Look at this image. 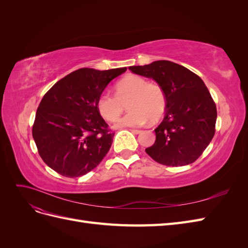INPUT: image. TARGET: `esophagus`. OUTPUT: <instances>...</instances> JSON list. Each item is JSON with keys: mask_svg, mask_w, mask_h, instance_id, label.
Returning a JSON list of instances; mask_svg holds the SVG:
<instances>
[{"mask_svg": "<svg viewBox=\"0 0 248 248\" xmlns=\"http://www.w3.org/2000/svg\"><path fill=\"white\" fill-rule=\"evenodd\" d=\"M130 131L134 134H139V133L141 132V130H140V129H130Z\"/></svg>", "mask_w": 248, "mask_h": 248, "instance_id": "obj_1", "label": "esophagus"}]
</instances>
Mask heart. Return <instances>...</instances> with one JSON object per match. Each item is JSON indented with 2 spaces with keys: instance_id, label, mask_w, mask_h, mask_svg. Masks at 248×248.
I'll return each instance as SVG.
<instances>
[{
  "instance_id": "1",
  "label": "heart",
  "mask_w": 248,
  "mask_h": 248,
  "mask_svg": "<svg viewBox=\"0 0 248 248\" xmlns=\"http://www.w3.org/2000/svg\"><path fill=\"white\" fill-rule=\"evenodd\" d=\"M126 103L129 111L117 120L114 125L117 128L139 127L149 120L158 121L167 108V96L158 84L128 74L116 84L115 95L104 92L98 97L97 108L103 119L112 122L121 115Z\"/></svg>"
}]
</instances>
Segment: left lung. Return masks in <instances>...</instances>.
Listing matches in <instances>:
<instances>
[{"label":"left lung","mask_w":248,"mask_h":248,"mask_svg":"<svg viewBox=\"0 0 248 248\" xmlns=\"http://www.w3.org/2000/svg\"><path fill=\"white\" fill-rule=\"evenodd\" d=\"M129 69L154 79L167 96L166 116L154 130L156 140L146 149L147 154L168 167L196 161L214 137L217 118L216 106L204 81L184 66L166 60Z\"/></svg>","instance_id":"1"}]
</instances>
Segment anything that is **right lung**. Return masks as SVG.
I'll use <instances>...</instances> for the list:
<instances>
[{"instance_id": "right-lung-1", "label": "right lung", "mask_w": 248, "mask_h": 248, "mask_svg": "<svg viewBox=\"0 0 248 248\" xmlns=\"http://www.w3.org/2000/svg\"><path fill=\"white\" fill-rule=\"evenodd\" d=\"M126 69L80 68L43 96L32 133L39 155L51 170L65 177H80L108 154L115 133L100 116L97 100Z\"/></svg>"}]
</instances>
